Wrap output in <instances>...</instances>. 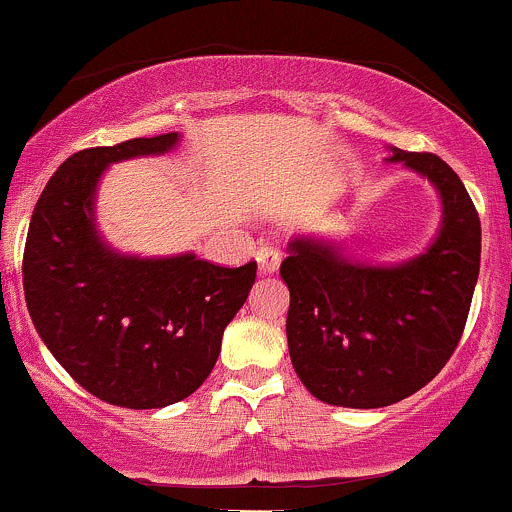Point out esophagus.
<instances>
[{
    "label": "esophagus",
    "mask_w": 512,
    "mask_h": 512,
    "mask_svg": "<svg viewBox=\"0 0 512 512\" xmlns=\"http://www.w3.org/2000/svg\"><path fill=\"white\" fill-rule=\"evenodd\" d=\"M257 267H260V274H274L281 264V255L274 245H262L257 248Z\"/></svg>",
    "instance_id": "obj_1"
}]
</instances>
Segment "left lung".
<instances>
[{
  "label": "left lung",
  "instance_id": "8db88e82",
  "mask_svg": "<svg viewBox=\"0 0 512 512\" xmlns=\"http://www.w3.org/2000/svg\"><path fill=\"white\" fill-rule=\"evenodd\" d=\"M392 161L426 175L443 199V226L424 255L366 267L296 238L281 262L291 363L310 395L334 407H387L431 383L460 344L477 286L481 223L462 180L428 151L392 149Z\"/></svg>",
  "mask_w": 512,
  "mask_h": 512
}]
</instances>
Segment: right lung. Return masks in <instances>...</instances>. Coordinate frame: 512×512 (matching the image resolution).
<instances>
[{"mask_svg":"<svg viewBox=\"0 0 512 512\" xmlns=\"http://www.w3.org/2000/svg\"><path fill=\"white\" fill-rule=\"evenodd\" d=\"M175 144L178 132H168L76 151L48 180L28 226L23 291L35 330L76 383L115 407L161 409L190 397L257 276V262L139 260L101 243L93 195L108 163Z\"/></svg>","mask_w":512,"mask_h":512,"instance_id":"1","label":"right lung"}]
</instances>
